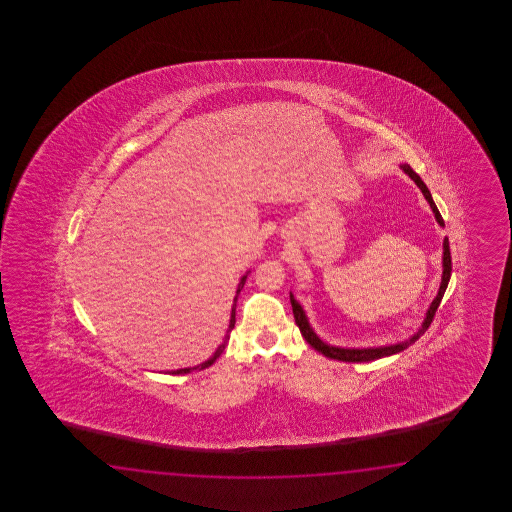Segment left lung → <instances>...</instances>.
Masks as SVG:
<instances>
[{"label":"left lung","instance_id":"obj_1","mask_svg":"<svg viewBox=\"0 0 512 512\" xmlns=\"http://www.w3.org/2000/svg\"><path fill=\"white\" fill-rule=\"evenodd\" d=\"M401 170H403L404 174L408 175V177L414 181L415 185L419 186V190L423 192V196H425L426 201H428V205H430L432 212H434L435 221H437L441 227H445V221H443L441 214H439V210L435 207L432 194H430V190L426 188L425 183H423V179H421L419 175L415 174L414 170H412L408 164H401ZM450 272H452V258H450V245H448V238H445V240H443V274H441L439 291H437L434 300H432V304L428 307L425 320H423L421 327L415 331L412 337L406 338L403 342L386 344V346H377V348H340V346L327 344V342H324L322 338L316 335L315 329H313L311 324H309V318L305 315L304 307L300 305V302H298V300L294 298V294L291 293L294 322H296V326L300 327V333H302V337L307 340V344H311L318 353H322V355L327 357V359L342 360V362H370V360L390 357V355L401 353L404 349L410 348V346L414 344L415 340L421 337V335L425 333L426 329H428L430 322L434 320L437 307H439L441 300H443V294H445L446 287H448V282H450Z\"/></svg>","mask_w":512,"mask_h":512}]
</instances>
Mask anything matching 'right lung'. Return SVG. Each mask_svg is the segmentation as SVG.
I'll use <instances>...</instances> for the list:
<instances>
[{
  "label": "right lung",
  "mask_w": 512,
  "mask_h": 512,
  "mask_svg": "<svg viewBox=\"0 0 512 512\" xmlns=\"http://www.w3.org/2000/svg\"><path fill=\"white\" fill-rule=\"evenodd\" d=\"M249 272H245L243 276H241L240 283H238V289H236V296H234V304H232V311H230V322H229V329H227V335H225V338H223V342L219 344L218 349L214 351V355L210 357V359L205 360V362H201V364H197V366H194V368H181V370H174V371H168V373H172V375H185V373H190V371H201L205 370V368H208V366H212L216 360L219 359V355L223 353V349H225V346H227V342H229L230 338V331L234 329V324H236V302H238V296H240L241 289H243V285H245V280H247V276H249Z\"/></svg>",
  "instance_id": "right-lung-1"
}]
</instances>
